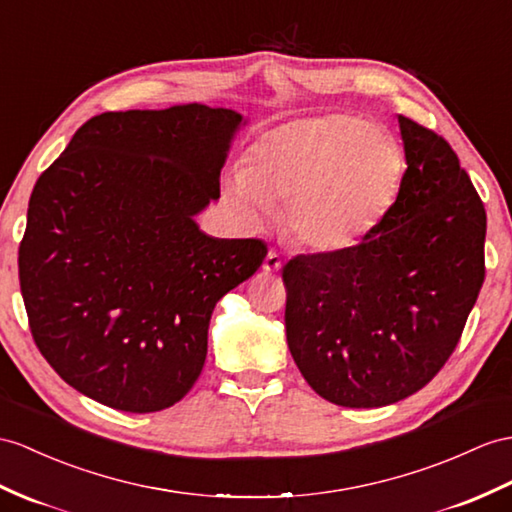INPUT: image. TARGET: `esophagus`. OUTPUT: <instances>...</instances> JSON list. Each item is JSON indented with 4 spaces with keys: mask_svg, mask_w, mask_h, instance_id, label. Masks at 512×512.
<instances>
[{
    "mask_svg": "<svg viewBox=\"0 0 512 512\" xmlns=\"http://www.w3.org/2000/svg\"><path fill=\"white\" fill-rule=\"evenodd\" d=\"M282 269V260H280V254L278 252H269L265 263H263V271L265 273H276Z\"/></svg>",
    "mask_w": 512,
    "mask_h": 512,
    "instance_id": "34e87169",
    "label": "esophagus"
}]
</instances>
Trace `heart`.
I'll use <instances>...</instances> for the list:
<instances>
[{
    "mask_svg": "<svg viewBox=\"0 0 512 512\" xmlns=\"http://www.w3.org/2000/svg\"><path fill=\"white\" fill-rule=\"evenodd\" d=\"M404 152L393 136L352 115L304 117L265 132L223 197L247 228L284 202V230L310 252L339 254L363 243L395 206Z\"/></svg>",
    "mask_w": 512,
    "mask_h": 512,
    "instance_id": "obj_1",
    "label": "heart"
}]
</instances>
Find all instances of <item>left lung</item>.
Returning a JSON list of instances; mask_svg holds the SVG:
<instances>
[{
  "mask_svg": "<svg viewBox=\"0 0 512 512\" xmlns=\"http://www.w3.org/2000/svg\"><path fill=\"white\" fill-rule=\"evenodd\" d=\"M408 169L380 228L282 269L286 343L323 400L395 404L452 356L484 282L486 213L443 136L397 117Z\"/></svg>",
  "mask_w": 512,
  "mask_h": 512,
  "instance_id": "obj_1",
  "label": "left lung"
}]
</instances>
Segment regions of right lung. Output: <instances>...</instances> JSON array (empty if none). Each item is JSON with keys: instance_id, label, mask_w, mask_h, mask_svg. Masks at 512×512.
<instances>
[{"instance_id": "obj_1", "label": "right lung", "mask_w": 512, "mask_h": 512, "mask_svg": "<svg viewBox=\"0 0 512 512\" xmlns=\"http://www.w3.org/2000/svg\"><path fill=\"white\" fill-rule=\"evenodd\" d=\"M241 123L204 104L104 112L36 180L21 295L36 347L82 395L156 413L202 373L217 302L267 256L195 223Z\"/></svg>"}]
</instances>
